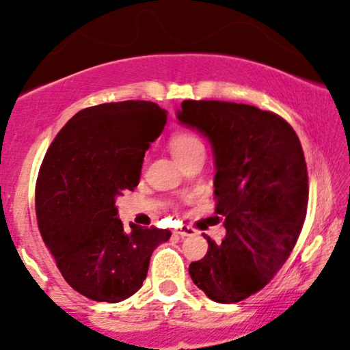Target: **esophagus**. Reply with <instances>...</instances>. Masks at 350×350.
<instances>
[{
	"label": "esophagus",
	"instance_id": "1",
	"mask_svg": "<svg viewBox=\"0 0 350 350\" xmlns=\"http://www.w3.org/2000/svg\"><path fill=\"white\" fill-rule=\"evenodd\" d=\"M174 235L176 237H191V235H194V230H192V228H189V227H180V228H178V230H174Z\"/></svg>",
	"mask_w": 350,
	"mask_h": 350
}]
</instances>
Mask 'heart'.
Segmentation results:
<instances>
[{
	"label": "heart",
	"mask_w": 350,
	"mask_h": 350,
	"mask_svg": "<svg viewBox=\"0 0 350 350\" xmlns=\"http://www.w3.org/2000/svg\"><path fill=\"white\" fill-rule=\"evenodd\" d=\"M170 146H171L172 156H174L178 161L184 159L189 154H192V152L204 150V144L199 139V136L186 130L176 131V133L171 136Z\"/></svg>",
	"instance_id": "heart-1"
}]
</instances>
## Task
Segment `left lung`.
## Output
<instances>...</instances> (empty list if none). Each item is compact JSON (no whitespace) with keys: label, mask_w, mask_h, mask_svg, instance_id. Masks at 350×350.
I'll return each instance as SVG.
<instances>
[{"label":"left lung","mask_w":350,"mask_h":350,"mask_svg":"<svg viewBox=\"0 0 350 350\" xmlns=\"http://www.w3.org/2000/svg\"><path fill=\"white\" fill-rule=\"evenodd\" d=\"M180 124L206 136L214 152V199L226 239L206 237V256L189 275L215 303H239L283 267L308 208V170L298 135L278 115L217 100H184Z\"/></svg>","instance_id":"8db88e82"}]
</instances>
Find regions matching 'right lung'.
I'll return each instance as SVG.
<instances>
[{
	"label": "right lung",
	"instance_id": "right-lung-1",
	"mask_svg": "<svg viewBox=\"0 0 350 350\" xmlns=\"http://www.w3.org/2000/svg\"><path fill=\"white\" fill-rule=\"evenodd\" d=\"M167 111L152 102L103 103L75 113L46 152L36 214L64 280L88 299L120 303L146 278L170 230L118 219L116 198L138 186L144 152L163 133Z\"/></svg>",
	"mask_w": 350,
	"mask_h": 350
}]
</instances>
